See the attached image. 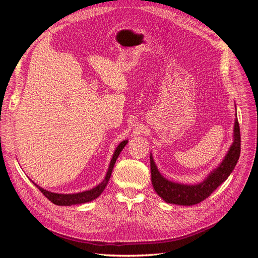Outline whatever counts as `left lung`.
I'll list each match as a JSON object with an SVG mask.
<instances>
[{
  "label": "left lung",
  "instance_id": "left-lung-1",
  "mask_svg": "<svg viewBox=\"0 0 258 258\" xmlns=\"http://www.w3.org/2000/svg\"><path fill=\"white\" fill-rule=\"evenodd\" d=\"M237 115V113H236ZM237 117V116H236ZM241 138L238 118L233 126V140L227 154L216 168L207 175L204 181L197 184H182L169 181L161 175L151 153V174L155 191L168 204L178 206H194L207 199L218 186L225 182L235 169L240 157Z\"/></svg>",
  "mask_w": 258,
  "mask_h": 258
}]
</instances>
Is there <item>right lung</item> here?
<instances>
[{
    "label": "right lung",
    "mask_w": 258,
    "mask_h": 258,
    "mask_svg": "<svg viewBox=\"0 0 258 258\" xmlns=\"http://www.w3.org/2000/svg\"><path fill=\"white\" fill-rule=\"evenodd\" d=\"M127 143H128V140H124V141L120 142L118 144V146L116 147V150L112 156V159L110 161V166H108L107 172L104 176V179L99 185L95 186L91 189L81 191V192H76V194H58V192H52L49 190H46V189L42 188L41 186L35 184L34 182H33V184L43 192V195L46 198L49 199L52 204L57 205V206L83 205V204H86V202H90L92 200H95L96 198H98L105 189V187L108 183V179H110V177L112 175V171L114 169L115 162H116L117 158H118V156H119L120 152L122 151V148L127 145Z\"/></svg>",
    "instance_id": "obj_1"
}]
</instances>
